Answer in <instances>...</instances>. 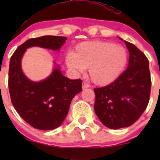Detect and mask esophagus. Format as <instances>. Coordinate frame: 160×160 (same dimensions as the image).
Listing matches in <instances>:
<instances>
[{
	"label": "esophagus",
	"instance_id": "obj_1",
	"mask_svg": "<svg viewBox=\"0 0 160 160\" xmlns=\"http://www.w3.org/2000/svg\"><path fill=\"white\" fill-rule=\"evenodd\" d=\"M89 86H89V83H87V82H82V89H87V88H89Z\"/></svg>",
	"mask_w": 160,
	"mask_h": 160
}]
</instances>
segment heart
Masks as SVG:
<instances>
[{
    "label": "heart",
    "instance_id": "obj_1",
    "mask_svg": "<svg viewBox=\"0 0 160 160\" xmlns=\"http://www.w3.org/2000/svg\"><path fill=\"white\" fill-rule=\"evenodd\" d=\"M128 62L126 50L105 41H84L75 47V52L65 56L68 67L76 74L89 68V76L95 84L108 85L122 74Z\"/></svg>",
    "mask_w": 160,
    "mask_h": 160
}]
</instances>
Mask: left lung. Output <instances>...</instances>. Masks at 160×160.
Here are the masks:
<instances>
[{
    "instance_id": "1",
    "label": "left lung",
    "mask_w": 160,
    "mask_h": 160,
    "mask_svg": "<svg viewBox=\"0 0 160 160\" xmlns=\"http://www.w3.org/2000/svg\"><path fill=\"white\" fill-rule=\"evenodd\" d=\"M124 42L129 52L127 69L109 85L94 89L95 113L102 124L113 129L132 125L150 100L149 61L135 45Z\"/></svg>"
}]
</instances>
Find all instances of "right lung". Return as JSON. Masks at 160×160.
I'll return each mask as SVG.
<instances>
[{
	"instance_id": "1",
	"label": "right lung",
	"mask_w": 160,
	"mask_h": 160,
	"mask_svg": "<svg viewBox=\"0 0 160 160\" xmlns=\"http://www.w3.org/2000/svg\"><path fill=\"white\" fill-rule=\"evenodd\" d=\"M66 40L65 37L60 36L31 38L11 56L8 80L11 102L20 117L38 129L52 130L62 123L71 100L82 91V80L63 76L56 66L45 80L32 81L23 74L22 58L26 49L32 47L58 51Z\"/></svg>"
}]
</instances>
